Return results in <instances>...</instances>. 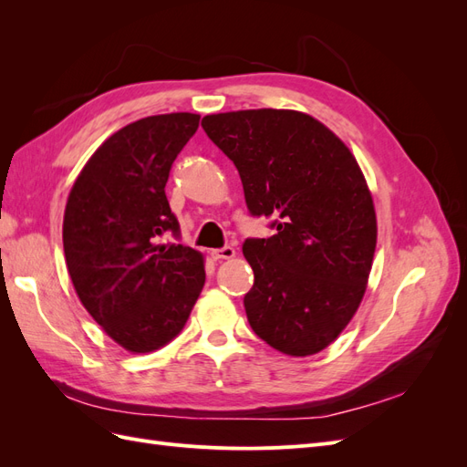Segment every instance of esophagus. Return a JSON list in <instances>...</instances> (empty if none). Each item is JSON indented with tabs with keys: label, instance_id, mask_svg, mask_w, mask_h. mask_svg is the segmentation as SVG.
<instances>
[{
	"label": "esophagus",
	"instance_id": "esophagus-1",
	"mask_svg": "<svg viewBox=\"0 0 467 467\" xmlns=\"http://www.w3.org/2000/svg\"><path fill=\"white\" fill-rule=\"evenodd\" d=\"M210 255H212V259H214V261L234 259V257H235V249L230 247V245H225V247H222V249H214V251L210 253Z\"/></svg>",
	"mask_w": 467,
	"mask_h": 467
}]
</instances>
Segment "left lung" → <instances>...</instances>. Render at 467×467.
<instances>
[{"label":"left lung","instance_id":"left-lung-1","mask_svg":"<svg viewBox=\"0 0 467 467\" xmlns=\"http://www.w3.org/2000/svg\"><path fill=\"white\" fill-rule=\"evenodd\" d=\"M202 129L237 167L251 216H275V235L244 244L255 275L244 298L251 329L285 355H316L355 316L376 251L355 155L298 110L220 112Z\"/></svg>","mask_w":467,"mask_h":467}]
</instances>
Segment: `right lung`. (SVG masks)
<instances>
[{
	"label": "right lung",
	"mask_w": 467,
	"mask_h": 467,
	"mask_svg": "<svg viewBox=\"0 0 467 467\" xmlns=\"http://www.w3.org/2000/svg\"><path fill=\"white\" fill-rule=\"evenodd\" d=\"M199 115L140 119L107 138L81 169L64 212V255L83 307L122 348L151 352L175 338L204 286V259L160 244L179 222L165 182Z\"/></svg>",
	"instance_id": "add662e5"
}]
</instances>
